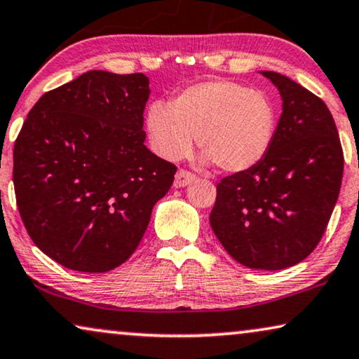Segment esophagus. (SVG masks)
I'll return each instance as SVG.
<instances>
[{
    "mask_svg": "<svg viewBox=\"0 0 359 359\" xmlns=\"http://www.w3.org/2000/svg\"><path fill=\"white\" fill-rule=\"evenodd\" d=\"M195 180V175L187 172V170L180 169L177 170V174H175V179H174V187L175 189H182V187H187L189 184H191V182Z\"/></svg>",
    "mask_w": 359,
    "mask_h": 359,
    "instance_id": "1",
    "label": "esophagus"
}]
</instances>
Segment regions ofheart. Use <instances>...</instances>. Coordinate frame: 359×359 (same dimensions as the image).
Here are the masks:
<instances>
[{"label": "heart", "instance_id": "obj_1", "mask_svg": "<svg viewBox=\"0 0 359 359\" xmlns=\"http://www.w3.org/2000/svg\"><path fill=\"white\" fill-rule=\"evenodd\" d=\"M275 125V107L262 90L224 79L189 86L170 107L156 100L144 117L149 144L161 158H184L196 136L205 163L231 174L245 172L265 158Z\"/></svg>", "mask_w": 359, "mask_h": 359}]
</instances>
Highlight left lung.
<instances>
[{"instance_id": "1", "label": "left lung", "mask_w": 359, "mask_h": 359, "mask_svg": "<svg viewBox=\"0 0 359 359\" xmlns=\"http://www.w3.org/2000/svg\"><path fill=\"white\" fill-rule=\"evenodd\" d=\"M281 95L269 153L255 168L216 187L211 229L241 265L276 271L316 249L343 177L338 131L325 102L275 72H259Z\"/></svg>"}]
</instances>
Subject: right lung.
Returning a JSON list of instances; mask_svg holds the SVG:
<instances>
[{"mask_svg":"<svg viewBox=\"0 0 359 359\" xmlns=\"http://www.w3.org/2000/svg\"><path fill=\"white\" fill-rule=\"evenodd\" d=\"M143 73L93 69L37 100L14 144L18 208L34 244L69 270L130 259L177 168L146 148Z\"/></svg>","mask_w":359,"mask_h":359,"instance_id":"right-lung-1","label":"right lung"}]
</instances>
